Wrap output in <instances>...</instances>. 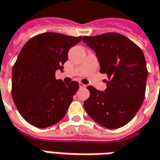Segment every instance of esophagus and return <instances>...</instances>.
<instances>
[{"mask_svg": "<svg viewBox=\"0 0 160 160\" xmlns=\"http://www.w3.org/2000/svg\"><path fill=\"white\" fill-rule=\"evenodd\" d=\"M79 85H80V88H86V86L83 84V83H81V82H79Z\"/></svg>", "mask_w": 160, "mask_h": 160, "instance_id": "1", "label": "esophagus"}]
</instances>
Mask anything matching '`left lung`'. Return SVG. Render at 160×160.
Instances as JSON below:
<instances>
[{
  "instance_id": "obj_1",
  "label": "left lung",
  "mask_w": 160,
  "mask_h": 160,
  "mask_svg": "<svg viewBox=\"0 0 160 160\" xmlns=\"http://www.w3.org/2000/svg\"><path fill=\"white\" fill-rule=\"evenodd\" d=\"M83 42L97 54L100 72L107 74V88L92 86L84 102L87 113L102 127L115 129L127 125L142 106L148 71L144 55L135 43L117 32L84 36Z\"/></svg>"
}]
</instances>
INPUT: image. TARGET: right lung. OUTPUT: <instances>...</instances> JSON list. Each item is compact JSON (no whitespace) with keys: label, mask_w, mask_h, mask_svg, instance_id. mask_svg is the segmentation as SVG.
Wrapping results in <instances>:
<instances>
[{"label":"right lung","mask_w":160,"mask_h":160,"mask_svg":"<svg viewBox=\"0 0 160 160\" xmlns=\"http://www.w3.org/2000/svg\"><path fill=\"white\" fill-rule=\"evenodd\" d=\"M57 32L32 37L22 48L12 69V97L21 116L29 124L44 128L59 122L79 89V83L56 79L63 72L68 51L81 41Z\"/></svg>","instance_id":"right-lung-1"}]
</instances>
